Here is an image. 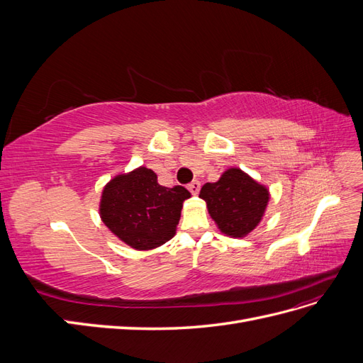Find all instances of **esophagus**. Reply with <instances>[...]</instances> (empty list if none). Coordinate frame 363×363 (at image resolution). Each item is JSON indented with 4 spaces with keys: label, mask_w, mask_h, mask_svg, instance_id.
Returning a JSON list of instances; mask_svg holds the SVG:
<instances>
[{
    "label": "esophagus",
    "mask_w": 363,
    "mask_h": 363,
    "mask_svg": "<svg viewBox=\"0 0 363 363\" xmlns=\"http://www.w3.org/2000/svg\"><path fill=\"white\" fill-rule=\"evenodd\" d=\"M188 189L191 191L192 195H199V192H200V189H201V183H200L199 180H194V182H191V183L188 184Z\"/></svg>",
    "instance_id": "1"
}]
</instances>
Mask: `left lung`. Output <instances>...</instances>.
I'll use <instances>...</instances> for the list:
<instances>
[{
    "mask_svg": "<svg viewBox=\"0 0 363 363\" xmlns=\"http://www.w3.org/2000/svg\"><path fill=\"white\" fill-rule=\"evenodd\" d=\"M200 199L224 235L244 238L260 223L269 192L244 171L230 168L218 182L203 186Z\"/></svg>",
    "mask_w": 363,
    "mask_h": 363,
    "instance_id": "1",
    "label": "left lung"
}]
</instances>
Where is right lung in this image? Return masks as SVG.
Listing matches in <instances>:
<instances>
[{
  "instance_id": "right-lung-1",
  "label": "right lung",
  "mask_w": 363,
  "mask_h": 363,
  "mask_svg": "<svg viewBox=\"0 0 363 363\" xmlns=\"http://www.w3.org/2000/svg\"><path fill=\"white\" fill-rule=\"evenodd\" d=\"M189 196L183 186H160L155 171L140 167L106 184L100 215L123 242L135 250H151L175 235L183 201Z\"/></svg>"
}]
</instances>
